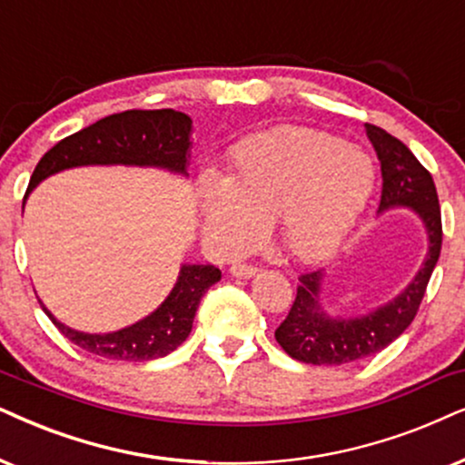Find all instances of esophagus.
I'll use <instances>...</instances> for the list:
<instances>
[{"instance_id":"obj_1","label":"esophagus","mask_w":465,"mask_h":465,"mask_svg":"<svg viewBox=\"0 0 465 465\" xmlns=\"http://www.w3.org/2000/svg\"><path fill=\"white\" fill-rule=\"evenodd\" d=\"M229 272H232V276H236V279H251V276L257 274V268L249 266V263H236Z\"/></svg>"}]
</instances>
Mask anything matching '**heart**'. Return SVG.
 <instances>
[{"mask_svg": "<svg viewBox=\"0 0 465 465\" xmlns=\"http://www.w3.org/2000/svg\"><path fill=\"white\" fill-rule=\"evenodd\" d=\"M369 154L311 128L262 134L232 154L225 180H199L203 242L221 255L249 249L272 221L276 238L298 260H315L341 242L371 195Z\"/></svg>", "mask_w": 465, "mask_h": 465, "instance_id": "heart-1", "label": "heart"}]
</instances>
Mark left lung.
<instances>
[{
	"label": "left lung",
	"instance_id": "8db88e82",
	"mask_svg": "<svg viewBox=\"0 0 465 465\" xmlns=\"http://www.w3.org/2000/svg\"><path fill=\"white\" fill-rule=\"evenodd\" d=\"M364 128L381 167L378 214L392 208L414 210L427 232V255L401 293L354 317H332L322 307V270L298 276L296 301L274 337L287 354L307 364H345L389 348L412 324L442 249V216L431 173L397 137L373 124Z\"/></svg>",
	"mask_w": 465,
	"mask_h": 465
}]
</instances>
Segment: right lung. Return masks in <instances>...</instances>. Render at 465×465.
Here are the masks:
<instances>
[{
  "mask_svg": "<svg viewBox=\"0 0 465 465\" xmlns=\"http://www.w3.org/2000/svg\"><path fill=\"white\" fill-rule=\"evenodd\" d=\"M193 120L173 109L124 111L103 117L96 124L70 134L55 143L34 169L25 197L45 178L64 169L87 164H128V167H158L186 175L191 158ZM25 203V202H23ZM221 281V270L199 263H182L173 290L148 317L115 332L90 334L57 322L49 309L40 307L64 337L109 361L143 362L163 358L182 345L191 334L193 320L203 293Z\"/></svg>",
  "mask_w": 465,
  "mask_h": 465,
  "instance_id": "add662e5",
  "label": "right lung"
}]
</instances>
